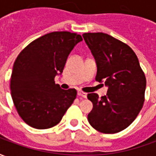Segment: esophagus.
Returning a JSON list of instances; mask_svg holds the SVG:
<instances>
[{
  "mask_svg": "<svg viewBox=\"0 0 156 156\" xmlns=\"http://www.w3.org/2000/svg\"><path fill=\"white\" fill-rule=\"evenodd\" d=\"M78 96H80V97H83V98H87V94H86V93H83V92H82V91H78Z\"/></svg>",
  "mask_w": 156,
  "mask_h": 156,
  "instance_id": "obj_1",
  "label": "esophagus"
}]
</instances>
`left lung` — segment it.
<instances>
[{
	"instance_id": "1",
	"label": "left lung",
	"mask_w": 156,
	"mask_h": 156,
	"mask_svg": "<svg viewBox=\"0 0 156 156\" xmlns=\"http://www.w3.org/2000/svg\"><path fill=\"white\" fill-rule=\"evenodd\" d=\"M97 64L96 81L108 87L99 98L88 94L93 109L88 120L104 134L124 130L137 117L144 102L146 78L134 51L123 41L103 32L83 34Z\"/></svg>"
}]
</instances>
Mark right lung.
<instances>
[{
	"label": "right lung",
	"instance_id": "right-lung-1",
	"mask_svg": "<svg viewBox=\"0 0 156 156\" xmlns=\"http://www.w3.org/2000/svg\"><path fill=\"white\" fill-rule=\"evenodd\" d=\"M82 40L77 33L50 32L32 41L17 56L11 93L18 115L29 126L53 127L73 103L76 89H62L54 78L62 73L68 55Z\"/></svg>",
	"mask_w": 156,
	"mask_h": 156
}]
</instances>
